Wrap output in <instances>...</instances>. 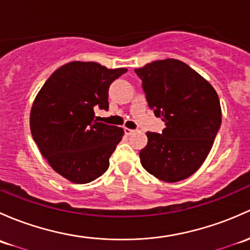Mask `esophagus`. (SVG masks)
Wrapping results in <instances>:
<instances>
[{"label": "esophagus", "instance_id": "34e87169", "mask_svg": "<svg viewBox=\"0 0 250 250\" xmlns=\"http://www.w3.org/2000/svg\"><path fill=\"white\" fill-rule=\"evenodd\" d=\"M125 133L127 134V135H132L133 133H135V130H133V129H129V128H125Z\"/></svg>", "mask_w": 250, "mask_h": 250}]
</instances>
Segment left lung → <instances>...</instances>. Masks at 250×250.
Masks as SVG:
<instances>
[{
	"instance_id": "left-lung-1",
	"label": "left lung",
	"mask_w": 250,
	"mask_h": 250,
	"mask_svg": "<svg viewBox=\"0 0 250 250\" xmlns=\"http://www.w3.org/2000/svg\"><path fill=\"white\" fill-rule=\"evenodd\" d=\"M134 72L143 80L148 106L167 127L147 132L140 151L144 169L164 182L193 175L208 156L222 123V109L211 83L175 59L147 63Z\"/></svg>"
}]
</instances>
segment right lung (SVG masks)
<instances>
[{"label":"right lung","mask_w":250,"mask_h":250,"mask_svg":"<svg viewBox=\"0 0 250 250\" xmlns=\"http://www.w3.org/2000/svg\"><path fill=\"white\" fill-rule=\"evenodd\" d=\"M125 72L96 62H69L37 94L30 116L33 140L50 167L70 182L88 183L109 167L125 130L97 122L94 110L109 109L110 85Z\"/></svg>","instance_id":"add662e5"}]
</instances>
